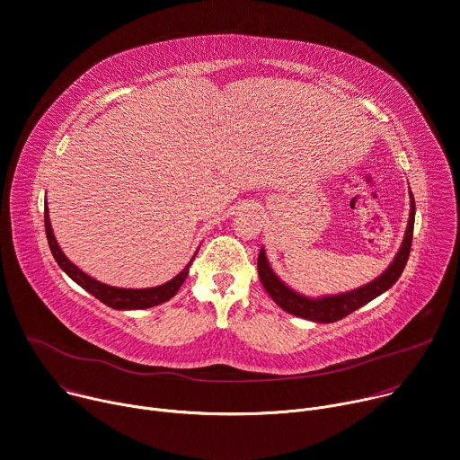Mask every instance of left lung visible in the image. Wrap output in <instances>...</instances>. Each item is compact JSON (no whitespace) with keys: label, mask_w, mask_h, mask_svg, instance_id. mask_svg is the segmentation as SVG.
<instances>
[{"label":"left lung","mask_w":460,"mask_h":460,"mask_svg":"<svg viewBox=\"0 0 460 460\" xmlns=\"http://www.w3.org/2000/svg\"><path fill=\"white\" fill-rule=\"evenodd\" d=\"M413 226H415V199L410 190V221H407V228L402 239V244L396 252V256L389 263V267L373 281L349 290L341 294H332V296H320V297H309L305 294L296 292L290 288L279 276L274 272L270 267V261L267 258L265 246L260 250V258H258V270H260V279L269 292V296L274 299L278 307H281L285 313L292 316H299L303 320L316 322V323H332L338 322L356 309L364 307L366 303L373 301L385 290H389L398 278L403 272V267L407 263V258H410V250H411V241H413Z\"/></svg>","instance_id":"obj_1"}]
</instances>
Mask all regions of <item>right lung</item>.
Returning <instances> with one entry per match:
<instances>
[{
    "label": "right lung",
    "mask_w": 460,
    "mask_h": 460,
    "mask_svg": "<svg viewBox=\"0 0 460 460\" xmlns=\"http://www.w3.org/2000/svg\"><path fill=\"white\" fill-rule=\"evenodd\" d=\"M45 234H47V241H49V248L53 252V256L58 263V267L82 288H85L89 294H93L96 299H100L104 305L117 311H138V309H149L155 307V305H161L168 299H172L179 288L182 287V283L186 281V276L190 272V267L197 256V252L193 253V258L190 260V263L170 281L159 285V287H149V288H120V287H111L102 283L91 276H87L84 270H80L75 263H71V260L62 252L53 226H50V219H49V208H47V199H45Z\"/></svg>",
    "instance_id": "1"
}]
</instances>
